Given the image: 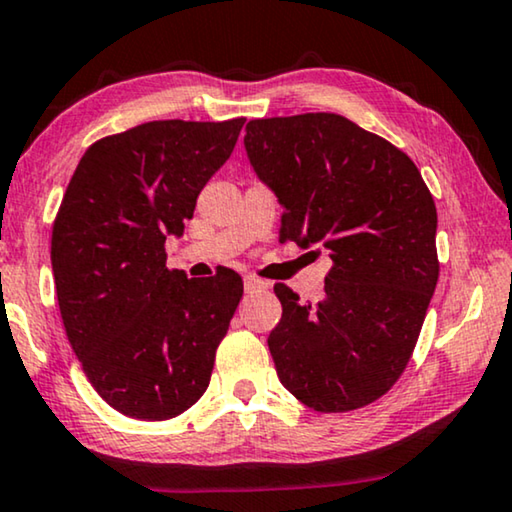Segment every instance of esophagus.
I'll return each mask as SVG.
<instances>
[{"label": "esophagus", "mask_w": 512, "mask_h": 512, "mask_svg": "<svg viewBox=\"0 0 512 512\" xmlns=\"http://www.w3.org/2000/svg\"><path fill=\"white\" fill-rule=\"evenodd\" d=\"M243 287H246V292H257V290H262V287H266V283L257 276H246L243 278Z\"/></svg>", "instance_id": "1"}]
</instances>
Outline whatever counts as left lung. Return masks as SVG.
I'll use <instances>...</instances> for the list:
<instances>
[{
	"instance_id": "left-lung-1",
	"label": "left lung",
	"mask_w": 512,
	"mask_h": 512,
	"mask_svg": "<svg viewBox=\"0 0 512 512\" xmlns=\"http://www.w3.org/2000/svg\"><path fill=\"white\" fill-rule=\"evenodd\" d=\"M257 176L283 204L280 241L325 246V297L278 283V378L320 413L364 408L401 378L438 280L436 204L415 162L338 113L246 125Z\"/></svg>"
}]
</instances>
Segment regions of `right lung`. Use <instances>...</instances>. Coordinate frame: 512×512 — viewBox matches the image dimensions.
Returning a JSON list of instances; mask_svg holds the SVG:
<instances>
[{
	"label": "right lung",
	"instance_id": "1",
	"mask_svg": "<svg viewBox=\"0 0 512 512\" xmlns=\"http://www.w3.org/2000/svg\"><path fill=\"white\" fill-rule=\"evenodd\" d=\"M246 118L153 120L85 150L53 222L57 304L90 385L118 413L169 420L197 403L243 297L222 269H167L199 192L229 160Z\"/></svg>",
	"mask_w": 512,
	"mask_h": 512
}]
</instances>
